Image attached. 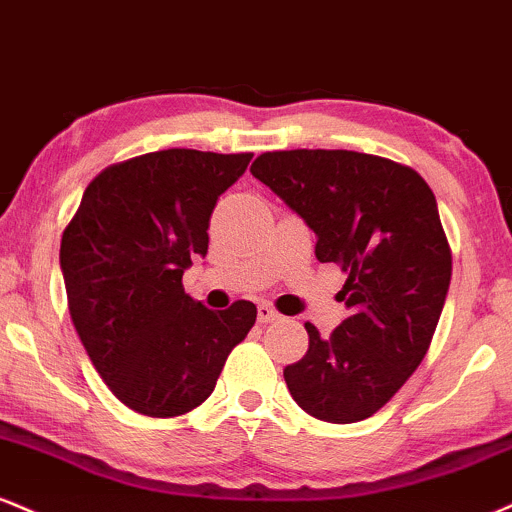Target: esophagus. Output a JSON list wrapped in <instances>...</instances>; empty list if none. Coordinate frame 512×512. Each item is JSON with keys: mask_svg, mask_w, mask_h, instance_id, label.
Listing matches in <instances>:
<instances>
[{"mask_svg": "<svg viewBox=\"0 0 512 512\" xmlns=\"http://www.w3.org/2000/svg\"><path fill=\"white\" fill-rule=\"evenodd\" d=\"M281 315L279 312L274 310L272 305H267V303H262L260 307H257V322L260 324H269V322H276V319H279Z\"/></svg>", "mask_w": 512, "mask_h": 512, "instance_id": "esophagus-1", "label": "esophagus"}]
</instances>
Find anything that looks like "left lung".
Wrapping results in <instances>:
<instances>
[{
	"label": "left lung",
	"instance_id": "1",
	"mask_svg": "<svg viewBox=\"0 0 512 512\" xmlns=\"http://www.w3.org/2000/svg\"><path fill=\"white\" fill-rule=\"evenodd\" d=\"M252 176L315 231L319 262L348 276V317L283 369L307 415L350 424L384 408L420 367L439 324L451 248L436 197L410 166L350 150L264 152Z\"/></svg>",
	"mask_w": 512,
	"mask_h": 512
}]
</instances>
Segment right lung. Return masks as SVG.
<instances>
[{"instance_id": "1", "label": "right lung", "mask_w": 512, "mask_h": 512, "mask_svg": "<svg viewBox=\"0 0 512 512\" xmlns=\"http://www.w3.org/2000/svg\"><path fill=\"white\" fill-rule=\"evenodd\" d=\"M252 155L159 150L100 171L61 236V274L80 341L104 384L147 417L186 415L217 386L257 319L250 300L207 310L183 291L207 255L209 217Z\"/></svg>"}]
</instances>
